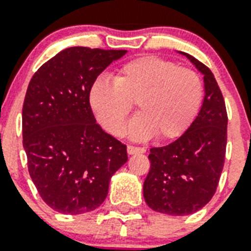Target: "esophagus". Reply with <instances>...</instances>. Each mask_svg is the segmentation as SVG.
I'll list each match as a JSON object with an SVG mask.
<instances>
[{
	"label": "esophagus",
	"instance_id": "34e87169",
	"mask_svg": "<svg viewBox=\"0 0 251 251\" xmlns=\"http://www.w3.org/2000/svg\"><path fill=\"white\" fill-rule=\"evenodd\" d=\"M126 150H127V154H129V155H134V154H143V152L146 151L143 147L131 146V145H129Z\"/></svg>",
	"mask_w": 251,
	"mask_h": 251
}]
</instances>
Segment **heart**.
I'll return each mask as SVG.
<instances>
[{
  "mask_svg": "<svg viewBox=\"0 0 251 251\" xmlns=\"http://www.w3.org/2000/svg\"><path fill=\"white\" fill-rule=\"evenodd\" d=\"M201 99L202 83L195 71L154 55L125 63L116 71L114 81L97 79L89 93L99 122L117 137L125 133L137 102L139 114L129 127L137 141L179 137L196 116Z\"/></svg>",
  "mask_w": 251,
  "mask_h": 251,
  "instance_id": "heart-1",
  "label": "heart"
}]
</instances>
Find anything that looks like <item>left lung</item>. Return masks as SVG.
I'll return each instance as SVG.
<instances>
[{
    "label": "left lung",
    "instance_id": "obj_1",
    "mask_svg": "<svg viewBox=\"0 0 251 251\" xmlns=\"http://www.w3.org/2000/svg\"><path fill=\"white\" fill-rule=\"evenodd\" d=\"M204 75V100L184 134L167 146L152 147L143 198L151 209L171 216L192 215L213 198L226 150L227 114L223 93L206 66L181 52Z\"/></svg>",
    "mask_w": 251,
    "mask_h": 251
}]
</instances>
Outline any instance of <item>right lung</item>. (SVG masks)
<instances>
[{"mask_svg":"<svg viewBox=\"0 0 251 251\" xmlns=\"http://www.w3.org/2000/svg\"><path fill=\"white\" fill-rule=\"evenodd\" d=\"M126 50L70 47L30 80L22 109L28 174L43 201L81 215L108 196L113 174L127 160L126 146L105 133L89 104L97 76Z\"/></svg>","mask_w":251,"mask_h":251,"instance_id":"right-lung-1","label":"right lung"}]
</instances>
